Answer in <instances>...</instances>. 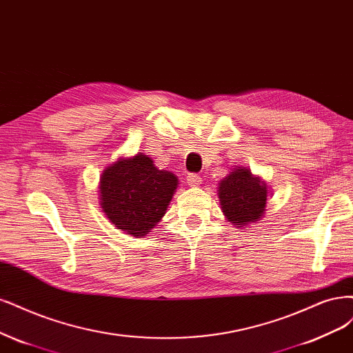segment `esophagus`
I'll return each instance as SVG.
<instances>
[{"label":"esophagus","mask_w":353,"mask_h":353,"mask_svg":"<svg viewBox=\"0 0 353 353\" xmlns=\"http://www.w3.org/2000/svg\"><path fill=\"white\" fill-rule=\"evenodd\" d=\"M201 181L203 179H201V176L199 174H190L187 176V182H188L190 187H199L201 184Z\"/></svg>","instance_id":"34e87169"}]
</instances>
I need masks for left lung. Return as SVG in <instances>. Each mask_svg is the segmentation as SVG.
<instances>
[{"mask_svg": "<svg viewBox=\"0 0 353 353\" xmlns=\"http://www.w3.org/2000/svg\"><path fill=\"white\" fill-rule=\"evenodd\" d=\"M267 191L265 182L245 168H235L219 182L217 188L223 214L235 228L260 221L265 210Z\"/></svg>", "mask_w": 353, "mask_h": 353, "instance_id": "obj_1", "label": "left lung"}]
</instances>
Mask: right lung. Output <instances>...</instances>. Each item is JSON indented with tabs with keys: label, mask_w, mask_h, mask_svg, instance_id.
<instances>
[{
	"label": "right lung",
	"mask_w": 353,
	"mask_h": 353,
	"mask_svg": "<svg viewBox=\"0 0 353 353\" xmlns=\"http://www.w3.org/2000/svg\"><path fill=\"white\" fill-rule=\"evenodd\" d=\"M178 184L172 172L159 171L148 154L119 157L101 175V208L117 229L144 236L162 221Z\"/></svg>",
	"instance_id": "right-lung-1"
}]
</instances>
